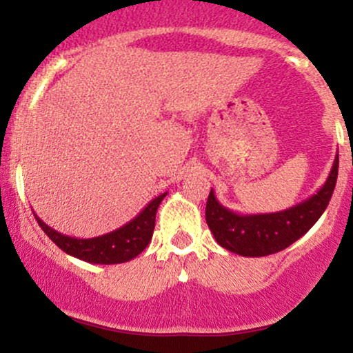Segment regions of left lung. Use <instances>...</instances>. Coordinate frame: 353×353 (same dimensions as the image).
<instances>
[{"label": "left lung", "mask_w": 353, "mask_h": 353, "mask_svg": "<svg viewBox=\"0 0 353 353\" xmlns=\"http://www.w3.org/2000/svg\"><path fill=\"white\" fill-rule=\"evenodd\" d=\"M339 176V152L327 181L309 199L270 214H239L217 201L210 189L205 221L217 244L244 257H264L294 244L319 221L329 205Z\"/></svg>", "instance_id": "left-lung-1"}]
</instances>
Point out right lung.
Returning a JSON list of instances; mask_svg holds the SVG:
<instances>
[{
  "label": "right lung",
  "mask_w": 353,
  "mask_h": 353,
  "mask_svg": "<svg viewBox=\"0 0 353 353\" xmlns=\"http://www.w3.org/2000/svg\"><path fill=\"white\" fill-rule=\"evenodd\" d=\"M168 192L154 197L137 216L124 224L123 228L91 239H78L61 234L34 214L39 228L46 236L59 247L63 252L89 262V264H123L139 255L148 247L152 239L154 225H156V212Z\"/></svg>",
  "instance_id": "add662e5"
}]
</instances>
